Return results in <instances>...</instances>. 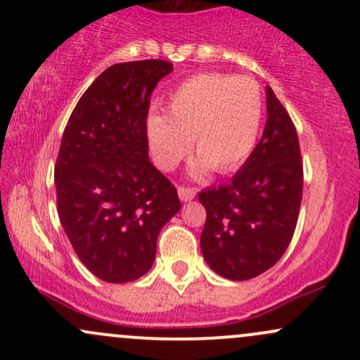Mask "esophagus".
<instances>
[{
	"instance_id": "esophagus-1",
	"label": "esophagus",
	"mask_w": 360,
	"mask_h": 360,
	"mask_svg": "<svg viewBox=\"0 0 360 360\" xmlns=\"http://www.w3.org/2000/svg\"><path fill=\"white\" fill-rule=\"evenodd\" d=\"M177 194H179L181 201H191L193 198L196 196V191H194L193 188H184V186H181V188H177Z\"/></svg>"
}]
</instances>
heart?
<instances>
[{
  "label": "heart",
  "instance_id": "1",
  "mask_svg": "<svg viewBox=\"0 0 360 360\" xmlns=\"http://www.w3.org/2000/svg\"><path fill=\"white\" fill-rule=\"evenodd\" d=\"M260 94L247 77L200 74L169 96L167 113L150 110L146 139L154 162L172 171L191 147L198 157L193 176L210 171L226 174L250 155L260 127Z\"/></svg>",
  "mask_w": 360,
  "mask_h": 360
}]
</instances>
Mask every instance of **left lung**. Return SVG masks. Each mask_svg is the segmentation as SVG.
Listing matches in <instances>:
<instances>
[{"label": "left lung", "mask_w": 360, "mask_h": 360, "mask_svg": "<svg viewBox=\"0 0 360 360\" xmlns=\"http://www.w3.org/2000/svg\"><path fill=\"white\" fill-rule=\"evenodd\" d=\"M267 122L260 142L229 184L198 194L206 210L201 252L212 269L247 281L271 269L286 252L303 194L296 128L266 86Z\"/></svg>", "instance_id": "1"}]
</instances>
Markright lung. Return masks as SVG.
I'll return each instance as SVG.
<instances>
[{"label": "right lung", "mask_w": 360, "mask_h": 360, "mask_svg": "<svg viewBox=\"0 0 360 360\" xmlns=\"http://www.w3.org/2000/svg\"><path fill=\"white\" fill-rule=\"evenodd\" d=\"M166 60L115 64L77 101L56 162L57 212L81 262L106 283L147 274L157 237L181 210L176 188L148 160L146 117Z\"/></svg>", "instance_id": "1"}]
</instances>
